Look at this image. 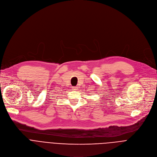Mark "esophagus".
I'll use <instances>...</instances> for the list:
<instances>
[{
	"mask_svg": "<svg viewBox=\"0 0 157 157\" xmlns=\"http://www.w3.org/2000/svg\"><path fill=\"white\" fill-rule=\"evenodd\" d=\"M73 89H74V90H77L78 89H77L76 87H73Z\"/></svg>",
	"mask_w": 157,
	"mask_h": 157,
	"instance_id": "esophagus-1",
	"label": "esophagus"
}]
</instances>
